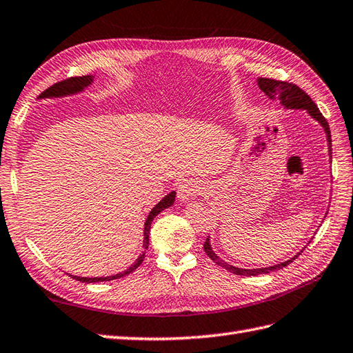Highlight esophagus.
Segmentation results:
<instances>
[{"instance_id": "1", "label": "esophagus", "mask_w": 353, "mask_h": 353, "mask_svg": "<svg viewBox=\"0 0 353 353\" xmlns=\"http://www.w3.org/2000/svg\"><path fill=\"white\" fill-rule=\"evenodd\" d=\"M201 189L202 185L196 179H185V181L178 185V198L179 201H189L193 196H196Z\"/></svg>"}]
</instances>
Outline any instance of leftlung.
Here are the masks:
<instances>
[{
    "mask_svg": "<svg viewBox=\"0 0 353 353\" xmlns=\"http://www.w3.org/2000/svg\"><path fill=\"white\" fill-rule=\"evenodd\" d=\"M258 85H260V89L268 95L270 99H279L281 104L288 107V108H302V110H307L312 117H314L316 121H319L322 123V127L326 131V137H327V145H330V154H331V130H330V125H327V121L323 117V114L320 113L319 107L314 104V101L310 98V95L307 92H303L299 85H296L293 83H288V81H281V80H273V78H258ZM203 250H205V254L213 260L216 264L221 265V268L226 269L231 273H236V275H243V276H255V275H264V273H270V272H275L285 268L293 260H296L297 255L292 260L284 261L281 264L276 265H270V268H263V269H240V268H234V265L225 263L223 260H221L214 252L213 249H211L210 245V240L207 239V241L203 243Z\"/></svg>",
    "mask_w": 353,
    "mask_h": 353,
    "instance_id": "8db88e82",
    "label": "left lung"
}]
</instances>
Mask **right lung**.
<instances>
[{"instance_id": "obj_1", "label": "right lung", "mask_w": 353, "mask_h": 353, "mask_svg": "<svg viewBox=\"0 0 353 353\" xmlns=\"http://www.w3.org/2000/svg\"><path fill=\"white\" fill-rule=\"evenodd\" d=\"M93 78L90 75H84V77H70L66 78L63 81H59L56 84H52L51 88H48L46 90H43L41 93V98H46V97H65V95H70V93H75V92H80L83 90L85 85H89L92 83ZM175 201V192H170L169 194H166L157 205L151 210L150 216H148L146 222H145V230H143V248L148 249V245H150V230H151V222L152 219L163 211L164 208L170 207L172 203ZM145 258V252L137 258V261L131 265L130 269H127L122 273H117L114 276H105V278H81V276H72L74 279L80 281V283H104V281H112V279H117V278H122L125 275H130L132 270H136L140 264H142Z\"/></svg>"}]
</instances>
